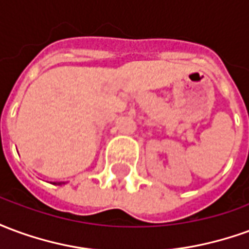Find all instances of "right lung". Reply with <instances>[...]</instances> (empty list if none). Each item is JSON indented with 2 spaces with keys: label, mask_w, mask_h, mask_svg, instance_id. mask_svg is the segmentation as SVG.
<instances>
[{
  "label": "right lung",
  "mask_w": 249,
  "mask_h": 249,
  "mask_svg": "<svg viewBox=\"0 0 249 249\" xmlns=\"http://www.w3.org/2000/svg\"><path fill=\"white\" fill-rule=\"evenodd\" d=\"M56 185H61V184H65V183H54Z\"/></svg>",
  "instance_id": "right-lung-1"
}]
</instances>
